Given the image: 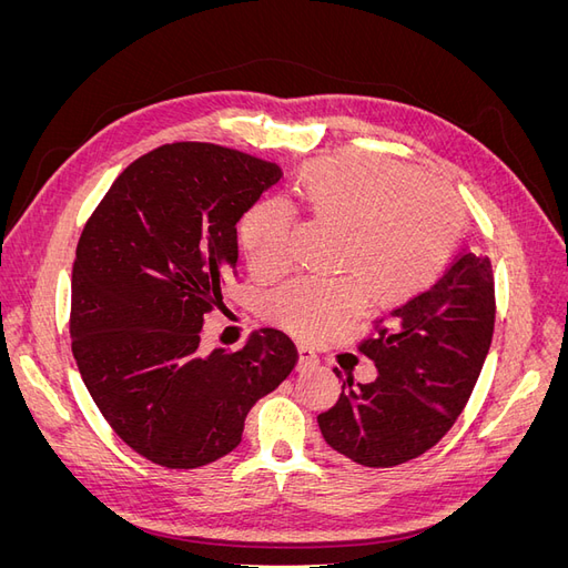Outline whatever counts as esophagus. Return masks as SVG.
<instances>
[{"mask_svg":"<svg viewBox=\"0 0 568 568\" xmlns=\"http://www.w3.org/2000/svg\"><path fill=\"white\" fill-rule=\"evenodd\" d=\"M317 363H320L317 353L311 346H305V343H301V346H298V369L315 367Z\"/></svg>","mask_w":568,"mask_h":568,"instance_id":"obj_1","label":"esophagus"}]
</instances>
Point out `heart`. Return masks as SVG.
Returning <instances> with one entry per match:
<instances>
[{"label":"heart","instance_id":"1","mask_svg":"<svg viewBox=\"0 0 568 568\" xmlns=\"http://www.w3.org/2000/svg\"><path fill=\"white\" fill-rule=\"evenodd\" d=\"M296 196L311 217L346 227L338 280L301 277L272 291L265 317L307 341H322L374 305H400L432 286L462 239L464 205L450 186L379 156L307 165ZM294 211L280 199L253 203L239 225L251 272L280 277L291 261Z\"/></svg>","mask_w":568,"mask_h":568}]
</instances>
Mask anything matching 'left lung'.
<instances>
[{
  "mask_svg": "<svg viewBox=\"0 0 568 568\" xmlns=\"http://www.w3.org/2000/svg\"><path fill=\"white\" fill-rule=\"evenodd\" d=\"M493 326L490 261L462 251L432 288L374 320V334L357 351L374 359L379 376L348 390L343 382L336 405L317 417L324 440L374 469L432 450L469 400Z\"/></svg>",
  "mask_w": 568,
  "mask_h": 568,
  "instance_id": "8db88e82",
  "label": "left lung"
}]
</instances>
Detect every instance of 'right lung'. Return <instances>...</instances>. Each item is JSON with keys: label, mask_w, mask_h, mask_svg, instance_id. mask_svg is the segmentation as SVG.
I'll return each mask as SVG.
<instances>
[{"label": "right lung", "mask_w": 568, "mask_h": 568, "mask_svg": "<svg viewBox=\"0 0 568 568\" xmlns=\"http://www.w3.org/2000/svg\"><path fill=\"white\" fill-rule=\"evenodd\" d=\"M277 163L173 142L130 163L84 222L73 263L71 346L118 438L168 469L242 443L248 409L298 363L284 332L242 351L199 348L203 317L236 274V222L277 184Z\"/></svg>", "instance_id": "add662e5"}]
</instances>
